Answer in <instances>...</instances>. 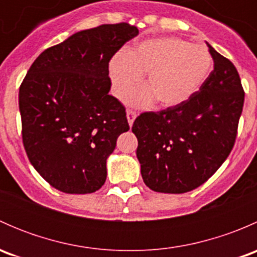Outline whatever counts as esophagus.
Returning <instances> with one entry per match:
<instances>
[{"mask_svg":"<svg viewBox=\"0 0 257 257\" xmlns=\"http://www.w3.org/2000/svg\"><path fill=\"white\" fill-rule=\"evenodd\" d=\"M137 115H138V113H137L136 110H133V109L126 110V118H128V123H129V125H131V126L133 125V123H134V120H136Z\"/></svg>","mask_w":257,"mask_h":257,"instance_id":"34e87169","label":"esophagus"}]
</instances>
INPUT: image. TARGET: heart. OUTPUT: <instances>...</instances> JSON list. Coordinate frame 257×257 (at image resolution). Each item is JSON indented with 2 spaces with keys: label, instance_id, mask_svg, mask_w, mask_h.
I'll use <instances>...</instances> for the list:
<instances>
[{
  "label": "heart",
  "instance_id": "1",
  "mask_svg": "<svg viewBox=\"0 0 257 257\" xmlns=\"http://www.w3.org/2000/svg\"><path fill=\"white\" fill-rule=\"evenodd\" d=\"M212 68V57L204 46L190 45L177 37H158L114 56L109 74L114 93L121 98L141 82L142 73L148 72L149 87L132 93L129 102L144 105L157 98L163 107H174L199 92Z\"/></svg>",
  "mask_w": 257,
  "mask_h": 257
}]
</instances>
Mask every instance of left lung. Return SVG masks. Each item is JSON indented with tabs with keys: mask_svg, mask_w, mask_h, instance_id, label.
I'll use <instances>...</instances> for the list:
<instances>
[{
	"mask_svg": "<svg viewBox=\"0 0 257 257\" xmlns=\"http://www.w3.org/2000/svg\"><path fill=\"white\" fill-rule=\"evenodd\" d=\"M208 46L214 69L199 92L181 104L142 113L132 126L142 177L158 193L194 190L234 148L245 92L232 62Z\"/></svg>",
	"mask_w": 257,
	"mask_h": 257,
	"instance_id": "obj_1",
	"label": "left lung"
}]
</instances>
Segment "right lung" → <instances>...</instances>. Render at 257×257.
Masks as SVG:
<instances>
[{
	"mask_svg": "<svg viewBox=\"0 0 257 257\" xmlns=\"http://www.w3.org/2000/svg\"><path fill=\"white\" fill-rule=\"evenodd\" d=\"M139 33L129 23L74 33L36 58L20 87L22 142L31 164L67 194H90L107 179V158L129 131L110 89L109 62Z\"/></svg>",
	"mask_w": 257,
	"mask_h": 257,
	"instance_id": "add662e5",
	"label": "right lung"
}]
</instances>
